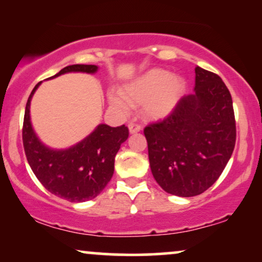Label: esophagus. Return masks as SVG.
Segmentation results:
<instances>
[{"label":"esophagus","instance_id":"34e87169","mask_svg":"<svg viewBox=\"0 0 262 262\" xmlns=\"http://www.w3.org/2000/svg\"><path fill=\"white\" fill-rule=\"evenodd\" d=\"M128 128H129V132H130V134L139 133V132L141 130V125L134 123V122H130V123L128 124Z\"/></svg>","mask_w":262,"mask_h":262}]
</instances>
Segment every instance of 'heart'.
Masks as SVG:
<instances>
[{
    "instance_id": "heart-1",
    "label": "heart",
    "mask_w": 262,
    "mask_h": 262,
    "mask_svg": "<svg viewBox=\"0 0 262 262\" xmlns=\"http://www.w3.org/2000/svg\"><path fill=\"white\" fill-rule=\"evenodd\" d=\"M184 82L165 69H151L125 83L122 93L110 91L109 104L121 114H127L130 104H144V113L152 120L170 116L183 96Z\"/></svg>"
}]
</instances>
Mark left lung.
<instances>
[{
    "label": "left lung",
    "instance_id": "1",
    "mask_svg": "<svg viewBox=\"0 0 262 262\" xmlns=\"http://www.w3.org/2000/svg\"><path fill=\"white\" fill-rule=\"evenodd\" d=\"M152 175L166 193L190 198L207 190L231 158L236 141L232 99L214 73L195 67L193 95L144 129Z\"/></svg>",
    "mask_w": 262,
    "mask_h": 262
}]
</instances>
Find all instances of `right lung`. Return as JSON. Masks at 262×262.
Masks as SVG:
<instances>
[{"label":"right lung","instance_id":"obj_1","mask_svg":"<svg viewBox=\"0 0 262 262\" xmlns=\"http://www.w3.org/2000/svg\"><path fill=\"white\" fill-rule=\"evenodd\" d=\"M98 69L95 64H73L49 79L67 73L95 74ZM40 83L41 81L38 82L31 92L24 117L23 141L27 162L45 189L56 196L71 202L95 199L114 175L115 157L128 139V128L124 124L110 127L100 123L92 133L71 147H49L38 138L31 122V100Z\"/></svg>","mask_w":262,"mask_h":262}]
</instances>
